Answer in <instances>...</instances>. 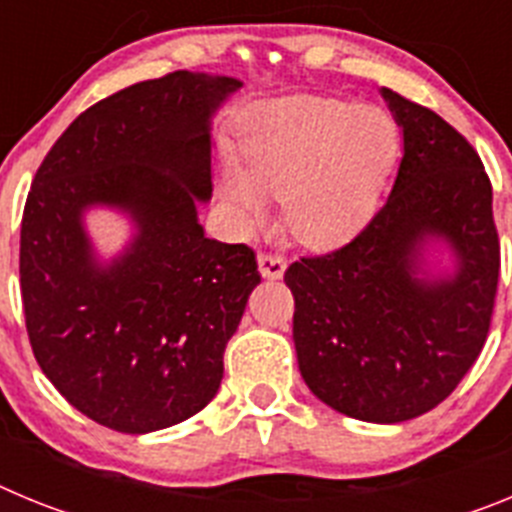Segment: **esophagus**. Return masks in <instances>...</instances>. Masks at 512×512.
Returning a JSON list of instances; mask_svg holds the SVG:
<instances>
[{"label": "esophagus", "mask_w": 512, "mask_h": 512, "mask_svg": "<svg viewBox=\"0 0 512 512\" xmlns=\"http://www.w3.org/2000/svg\"><path fill=\"white\" fill-rule=\"evenodd\" d=\"M259 269L266 279H279L284 274V269H287V261H284L282 253L266 251L259 256Z\"/></svg>", "instance_id": "1"}]
</instances>
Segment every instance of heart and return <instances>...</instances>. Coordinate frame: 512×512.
Instances as JSON below:
<instances>
[{"instance_id":"b5f03b06","label":"heart","mask_w":512,"mask_h":512,"mask_svg":"<svg viewBox=\"0 0 512 512\" xmlns=\"http://www.w3.org/2000/svg\"><path fill=\"white\" fill-rule=\"evenodd\" d=\"M395 117L325 97L266 104L241 130L238 171L223 174V197L243 223H261L264 197H282L297 241L325 248L366 220L397 151Z\"/></svg>"}]
</instances>
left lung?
<instances>
[{
  "label": "left lung",
  "instance_id": "1",
  "mask_svg": "<svg viewBox=\"0 0 512 512\" xmlns=\"http://www.w3.org/2000/svg\"><path fill=\"white\" fill-rule=\"evenodd\" d=\"M382 94L405 146L390 197L346 246L289 264L284 282L307 387L348 418L402 423L441 405L485 346L500 238L472 143L423 104ZM425 234L455 248L449 283L417 277Z\"/></svg>",
  "mask_w": 512,
  "mask_h": 512
}]
</instances>
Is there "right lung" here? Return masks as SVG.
Here are the masks:
<instances>
[{
    "instance_id": "add662e5",
    "label": "right lung",
    "mask_w": 512,
    "mask_h": 512,
    "mask_svg": "<svg viewBox=\"0 0 512 512\" xmlns=\"http://www.w3.org/2000/svg\"><path fill=\"white\" fill-rule=\"evenodd\" d=\"M241 81L174 71L99 99L45 153L20 230V289L35 361L94 423L151 433L217 395L223 354L261 282L246 243L202 233L210 115ZM115 204L139 238L110 270L80 230Z\"/></svg>"
}]
</instances>
